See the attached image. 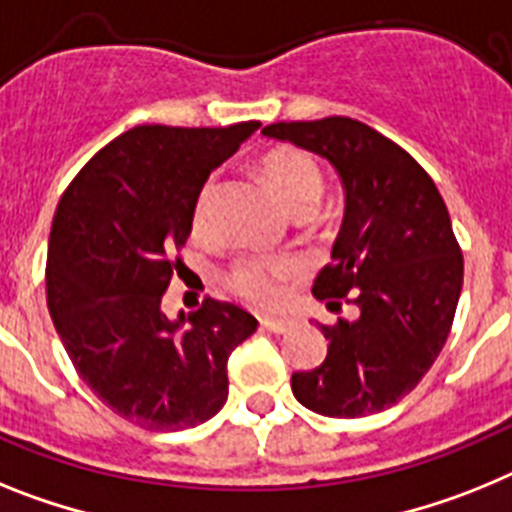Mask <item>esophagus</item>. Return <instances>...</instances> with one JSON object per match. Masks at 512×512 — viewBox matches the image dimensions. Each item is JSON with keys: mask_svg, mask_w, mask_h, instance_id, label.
<instances>
[{"mask_svg": "<svg viewBox=\"0 0 512 512\" xmlns=\"http://www.w3.org/2000/svg\"><path fill=\"white\" fill-rule=\"evenodd\" d=\"M260 324H262V330L273 332V335H286V332L293 327L291 319H275V317H262Z\"/></svg>", "mask_w": 512, "mask_h": 512, "instance_id": "34e87169", "label": "esophagus"}]
</instances>
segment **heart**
Wrapping results in <instances>:
<instances>
[{
	"mask_svg": "<svg viewBox=\"0 0 512 512\" xmlns=\"http://www.w3.org/2000/svg\"><path fill=\"white\" fill-rule=\"evenodd\" d=\"M262 177L268 180L278 201L291 213L314 211L322 198V172L317 162L299 149H275L262 159ZM219 177L203 180L190 208V231L193 237L206 239L211 231V203ZM299 268L291 260H270V257H244L226 273V286L239 299L260 309H275L288 296V286L296 281Z\"/></svg>",
	"mask_w": 512,
	"mask_h": 512,
	"instance_id": "heart-1",
	"label": "heart"
}]
</instances>
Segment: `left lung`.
Returning a JSON list of instances; mask_svg holds the SVG:
<instances>
[{
  "mask_svg": "<svg viewBox=\"0 0 512 512\" xmlns=\"http://www.w3.org/2000/svg\"><path fill=\"white\" fill-rule=\"evenodd\" d=\"M270 139L330 159L345 188L332 262L311 293L355 322L322 324L327 358L291 376L293 397L324 417H366L407 397L443 350L464 283V255L430 175L353 118L273 123Z\"/></svg>",
  "mask_w": 512,
  "mask_h": 512,
  "instance_id": "1",
  "label": "left lung"
}]
</instances>
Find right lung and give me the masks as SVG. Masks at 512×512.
I'll list each match as a JSON object with an SVG mask.
<instances>
[{
    "mask_svg": "<svg viewBox=\"0 0 512 512\" xmlns=\"http://www.w3.org/2000/svg\"><path fill=\"white\" fill-rule=\"evenodd\" d=\"M255 128H131L84 164L53 216V327L79 379L144 430L211 420L229 397L231 350L257 330L250 311L211 296L188 317L162 311L195 193Z\"/></svg>",
    "mask_w": 512,
    "mask_h": 512,
    "instance_id": "1",
    "label": "right lung"
}]
</instances>
